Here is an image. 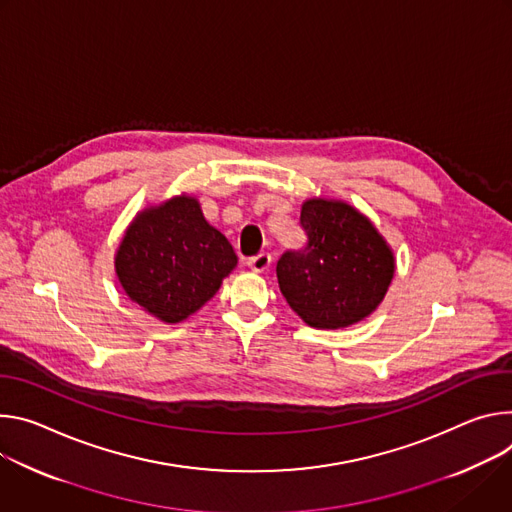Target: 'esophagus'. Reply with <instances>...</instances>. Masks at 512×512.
I'll list each match as a JSON object with an SVG mask.
<instances>
[{
	"label": "esophagus",
	"mask_w": 512,
	"mask_h": 512,
	"mask_svg": "<svg viewBox=\"0 0 512 512\" xmlns=\"http://www.w3.org/2000/svg\"><path fill=\"white\" fill-rule=\"evenodd\" d=\"M270 262H272V256L268 252H260L252 258H248V266L254 270V272H264L270 268Z\"/></svg>",
	"instance_id": "esophagus-1"
}]
</instances>
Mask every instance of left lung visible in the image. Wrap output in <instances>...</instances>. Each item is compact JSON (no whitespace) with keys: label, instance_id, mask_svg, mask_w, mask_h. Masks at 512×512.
Wrapping results in <instances>:
<instances>
[{"label":"left lung","instance_id":"1","mask_svg":"<svg viewBox=\"0 0 512 512\" xmlns=\"http://www.w3.org/2000/svg\"><path fill=\"white\" fill-rule=\"evenodd\" d=\"M301 227L305 248L285 252L276 264L282 297L317 329L366 319L394 276V254L374 223L350 203L307 199Z\"/></svg>","mask_w":512,"mask_h":512}]
</instances>
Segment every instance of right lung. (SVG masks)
I'll use <instances>...</instances> for the list:
<instances>
[{"instance_id":"right-lung-1","label":"right lung","mask_w":512,"mask_h":512,"mask_svg":"<svg viewBox=\"0 0 512 512\" xmlns=\"http://www.w3.org/2000/svg\"><path fill=\"white\" fill-rule=\"evenodd\" d=\"M236 264L232 244L207 223L191 195L140 211L116 252L124 293L164 323L199 311Z\"/></svg>"}]
</instances>
